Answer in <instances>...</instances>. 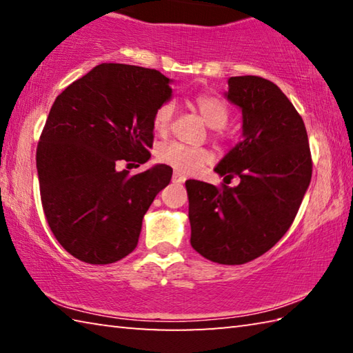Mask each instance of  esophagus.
Segmentation results:
<instances>
[{
  "label": "esophagus",
  "instance_id": "obj_1",
  "mask_svg": "<svg viewBox=\"0 0 353 353\" xmlns=\"http://www.w3.org/2000/svg\"><path fill=\"white\" fill-rule=\"evenodd\" d=\"M172 182H174V183H183L185 182V176H182L181 172H174V174H172Z\"/></svg>",
  "mask_w": 353,
  "mask_h": 353
}]
</instances>
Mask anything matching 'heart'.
I'll list each match as a JSON object with an SVG mask.
<instances>
[{
	"mask_svg": "<svg viewBox=\"0 0 353 353\" xmlns=\"http://www.w3.org/2000/svg\"><path fill=\"white\" fill-rule=\"evenodd\" d=\"M193 104L202 119L219 134L221 128H224L227 119H229V109H227L224 101L212 97V94H198L193 99ZM172 117H174V104L165 103L160 105L155 110L152 118V128L155 134H168L171 129ZM159 159L171 165L177 171L191 174V172H196L201 166L210 162L212 154L204 148H193L182 145V143H168V145L159 149Z\"/></svg>",
	"mask_w": 353,
	"mask_h": 353,
	"instance_id": "1",
	"label": "heart"
}]
</instances>
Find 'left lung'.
<instances>
[{"label": "left lung", "mask_w": 353, "mask_h": 353, "mask_svg": "<svg viewBox=\"0 0 353 353\" xmlns=\"http://www.w3.org/2000/svg\"><path fill=\"white\" fill-rule=\"evenodd\" d=\"M227 83L225 98L243 113V140L214 171L227 179L238 176L240 183L216 188L185 182L190 243L207 260L243 265L270 250L290 229L313 165L305 124L276 83L259 76H235Z\"/></svg>", "instance_id": "1"}]
</instances>
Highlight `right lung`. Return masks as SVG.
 Returning a JSON list of instances; mask_svg holds the SVG:
<instances>
[{
    "label": "right lung",
    "instance_id": "right-lung-1",
    "mask_svg": "<svg viewBox=\"0 0 353 353\" xmlns=\"http://www.w3.org/2000/svg\"><path fill=\"white\" fill-rule=\"evenodd\" d=\"M170 83L157 70L101 63L52 104L37 146L40 198L56 240L77 260L109 265L137 248L172 168L130 176L119 166L151 157L152 118L171 99Z\"/></svg>",
    "mask_w": 353,
    "mask_h": 353
}]
</instances>
